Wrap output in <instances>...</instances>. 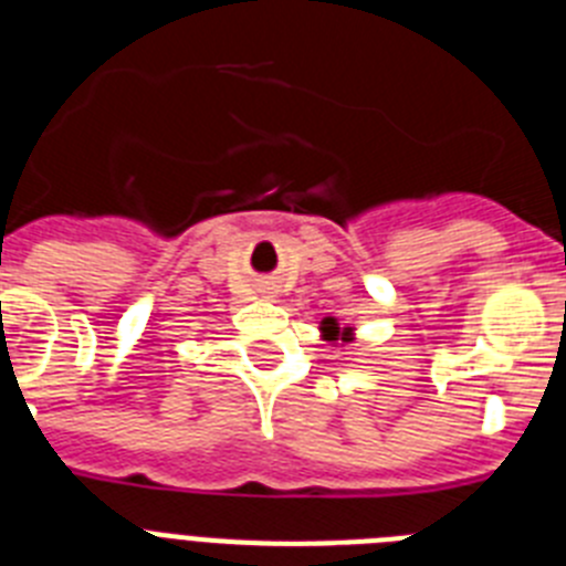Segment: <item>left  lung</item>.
Here are the masks:
<instances>
[{
    "mask_svg": "<svg viewBox=\"0 0 566 566\" xmlns=\"http://www.w3.org/2000/svg\"><path fill=\"white\" fill-rule=\"evenodd\" d=\"M319 332H323V337L326 339H348V334H352V328H343V332H339V323L334 317H326L323 319V323H319Z\"/></svg>",
    "mask_w": 566,
    "mask_h": 566,
    "instance_id": "8db88e82",
    "label": "left lung"
}]
</instances>
